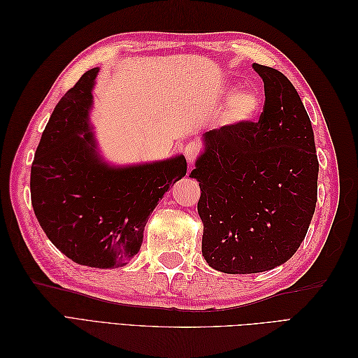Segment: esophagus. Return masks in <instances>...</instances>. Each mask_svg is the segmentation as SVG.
I'll return each mask as SVG.
<instances>
[{"label":"esophagus","instance_id":"esophagus-1","mask_svg":"<svg viewBox=\"0 0 358 358\" xmlns=\"http://www.w3.org/2000/svg\"><path fill=\"white\" fill-rule=\"evenodd\" d=\"M183 154H185V157L188 159V164L192 166L197 155L200 154V145L197 142H188L185 146H183Z\"/></svg>","mask_w":358,"mask_h":358}]
</instances>
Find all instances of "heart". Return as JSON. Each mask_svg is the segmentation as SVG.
Segmentation results:
<instances>
[{"label": "heart", "mask_w": 358, "mask_h": 358, "mask_svg": "<svg viewBox=\"0 0 358 358\" xmlns=\"http://www.w3.org/2000/svg\"><path fill=\"white\" fill-rule=\"evenodd\" d=\"M262 110V99L255 91H241L234 94L225 107V119L229 122H249Z\"/></svg>", "instance_id": "b5f03b06"}]
</instances>
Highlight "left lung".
<instances>
[{"instance_id":"left-lung-1","label":"left lung","mask_w":358,"mask_h":358,"mask_svg":"<svg viewBox=\"0 0 358 358\" xmlns=\"http://www.w3.org/2000/svg\"><path fill=\"white\" fill-rule=\"evenodd\" d=\"M264 82L258 122L203 134L189 178L200 185L201 252L212 268L246 275L296 254L315 212L318 158L310 119L285 76L254 64Z\"/></svg>"}]
</instances>
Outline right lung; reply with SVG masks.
Listing matches in <instances>:
<instances>
[{
    "label": "right lung",
    "instance_id": "right-lung-1",
    "mask_svg": "<svg viewBox=\"0 0 358 358\" xmlns=\"http://www.w3.org/2000/svg\"><path fill=\"white\" fill-rule=\"evenodd\" d=\"M96 73L86 71L52 112L32 161L31 203L64 255L82 266L115 268L138 252L150 213L187 175V159L106 164L88 121Z\"/></svg>",
    "mask_w": 358,
    "mask_h": 358
}]
</instances>
